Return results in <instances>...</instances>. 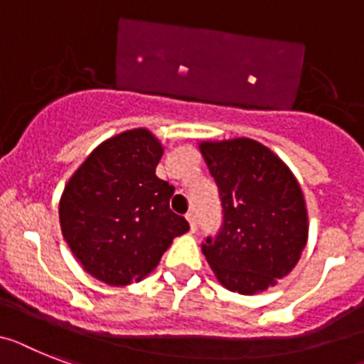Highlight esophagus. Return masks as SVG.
<instances>
[{
  "instance_id": "34e87169",
  "label": "esophagus",
  "mask_w": 364,
  "mask_h": 364,
  "mask_svg": "<svg viewBox=\"0 0 364 364\" xmlns=\"http://www.w3.org/2000/svg\"><path fill=\"white\" fill-rule=\"evenodd\" d=\"M187 220H188V225H191V231H192V233H194V231H196V229H198L196 215H194V213H188Z\"/></svg>"
}]
</instances>
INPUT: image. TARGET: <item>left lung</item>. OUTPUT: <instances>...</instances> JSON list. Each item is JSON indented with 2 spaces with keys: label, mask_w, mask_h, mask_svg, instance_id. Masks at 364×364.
I'll return each instance as SVG.
<instances>
[{
  "label": "left lung",
  "mask_w": 364,
  "mask_h": 364,
  "mask_svg": "<svg viewBox=\"0 0 364 364\" xmlns=\"http://www.w3.org/2000/svg\"><path fill=\"white\" fill-rule=\"evenodd\" d=\"M222 225L201 252L225 289L255 294L285 277L307 242V209L291 170L252 139L201 142Z\"/></svg>",
  "instance_id": "8db88e82"
}]
</instances>
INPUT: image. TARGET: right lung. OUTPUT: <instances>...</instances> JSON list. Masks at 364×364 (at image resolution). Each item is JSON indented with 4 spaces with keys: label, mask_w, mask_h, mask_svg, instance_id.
Returning a JSON list of instances; mask_svg holds the SVG:
<instances>
[{
    "label": "right lung",
    "mask_w": 364,
    "mask_h": 364,
    "mask_svg": "<svg viewBox=\"0 0 364 364\" xmlns=\"http://www.w3.org/2000/svg\"><path fill=\"white\" fill-rule=\"evenodd\" d=\"M163 146L148 129L105 140L70 177L59 203L64 240L107 285L154 272L188 222L170 209L173 187L155 176Z\"/></svg>",
    "instance_id": "1"
}]
</instances>
